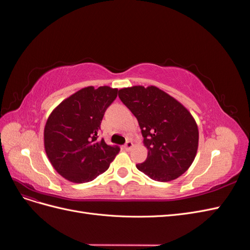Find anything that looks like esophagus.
Masks as SVG:
<instances>
[{
    "instance_id": "34e87169",
    "label": "esophagus",
    "mask_w": 250,
    "mask_h": 250,
    "mask_svg": "<svg viewBox=\"0 0 250 250\" xmlns=\"http://www.w3.org/2000/svg\"><path fill=\"white\" fill-rule=\"evenodd\" d=\"M133 147V144H132V142H130V141H128V142H126V144L124 145V149L126 150V151H129V150H131V148Z\"/></svg>"
}]
</instances>
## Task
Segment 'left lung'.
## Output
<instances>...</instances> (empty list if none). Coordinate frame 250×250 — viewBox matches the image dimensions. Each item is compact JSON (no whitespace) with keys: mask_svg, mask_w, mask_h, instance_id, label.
Listing matches in <instances>:
<instances>
[{"mask_svg":"<svg viewBox=\"0 0 250 250\" xmlns=\"http://www.w3.org/2000/svg\"><path fill=\"white\" fill-rule=\"evenodd\" d=\"M119 98L138 119L146 161L137 168L151 179L167 183L184 174L197 154L196 121L175 98L156 86L121 88Z\"/></svg>","mask_w":250,"mask_h":250,"instance_id":"1","label":"left lung"}]
</instances>
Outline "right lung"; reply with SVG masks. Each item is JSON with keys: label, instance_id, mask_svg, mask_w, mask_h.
I'll use <instances>...</instances> for the list:
<instances>
[{"label": "right lung", "instance_id": "obj_1", "mask_svg": "<svg viewBox=\"0 0 250 250\" xmlns=\"http://www.w3.org/2000/svg\"><path fill=\"white\" fill-rule=\"evenodd\" d=\"M118 88L87 86L53 109L43 130V144L51 165L72 183L92 181L109 168L119 153L98 139L104 112L117 98Z\"/></svg>", "mask_w": 250, "mask_h": 250}]
</instances>
